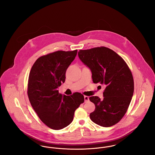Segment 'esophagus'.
Here are the masks:
<instances>
[{"label": "esophagus", "instance_id": "esophagus-1", "mask_svg": "<svg viewBox=\"0 0 155 155\" xmlns=\"http://www.w3.org/2000/svg\"><path fill=\"white\" fill-rule=\"evenodd\" d=\"M84 101H85V102H88L89 101V97L87 96H84Z\"/></svg>", "mask_w": 155, "mask_h": 155}]
</instances>
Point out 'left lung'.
I'll use <instances>...</instances> for the list:
<instances>
[{
    "label": "left lung",
    "instance_id": "obj_1",
    "mask_svg": "<svg viewBox=\"0 0 155 155\" xmlns=\"http://www.w3.org/2000/svg\"><path fill=\"white\" fill-rule=\"evenodd\" d=\"M78 55L91 70L94 83L106 87L103 99L89 97L95 105L90 118L104 127L117 124L124 116L133 96L134 80L129 67L118 54L103 46L80 50Z\"/></svg>",
    "mask_w": 155,
    "mask_h": 155
}]
</instances>
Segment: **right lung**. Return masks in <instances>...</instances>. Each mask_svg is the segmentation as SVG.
<instances>
[{
  "label": "right lung",
  "instance_id": "add662e5",
  "mask_svg": "<svg viewBox=\"0 0 155 155\" xmlns=\"http://www.w3.org/2000/svg\"><path fill=\"white\" fill-rule=\"evenodd\" d=\"M77 50L59 51L42 56L32 67L28 77V96L37 115L45 125L59 130L69 125L74 112L84 102L79 92L66 96L59 88L66 79V72L74 60Z\"/></svg>",
  "mask_w": 155,
  "mask_h": 155
}]
</instances>
